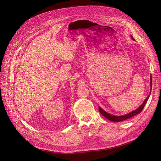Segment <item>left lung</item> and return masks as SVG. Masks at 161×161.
<instances>
[{"mask_svg":"<svg viewBox=\"0 0 161 161\" xmlns=\"http://www.w3.org/2000/svg\"><path fill=\"white\" fill-rule=\"evenodd\" d=\"M130 38L133 40H135L134 39V38L130 36ZM150 89H151V91H150V93L149 95L147 97V98H146V100H144V102H143L142 103V104L138 108H137L136 109H135V110L129 113V114H126L125 115H114L112 114H110L108 113L107 112L104 111V109L103 108H101L100 106H98V109H99V111L100 112V114H102L104 117H106V119H108V120L111 121H114V122H119V121H124V120H126L129 119V118L133 117V116H135L136 115L140 114L142 111V109H143V108H144V106L145 104H146L147 101L148 100L149 97H150V94H151V87H152V78H151V75L150 76Z\"/></svg>","mask_w":161,"mask_h":161,"instance_id":"obj_1","label":"left lung"}]
</instances>
